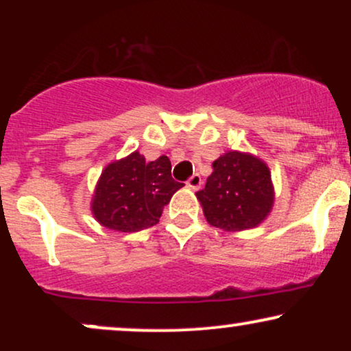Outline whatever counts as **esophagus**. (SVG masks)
I'll use <instances>...</instances> for the list:
<instances>
[{
    "label": "esophagus",
    "instance_id": "1",
    "mask_svg": "<svg viewBox=\"0 0 351 351\" xmlns=\"http://www.w3.org/2000/svg\"><path fill=\"white\" fill-rule=\"evenodd\" d=\"M201 183H203V181H201V176L199 175H193L191 178H188L186 186L191 188V189H198L201 186Z\"/></svg>",
    "mask_w": 351,
    "mask_h": 351
}]
</instances>
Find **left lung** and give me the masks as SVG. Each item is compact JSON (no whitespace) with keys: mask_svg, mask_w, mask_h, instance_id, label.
<instances>
[{"mask_svg":"<svg viewBox=\"0 0 351 351\" xmlns=\"http://www.w3.org/2000/svg\"><path fill=\"white\" fill-rule=\"evenodd\" d=\"M208 223L224 231L256 228L271 213L274 189L265 163L239 152L213 162L206 184L196 193Z\"/></svg>","mask_w":351,"mask_h":351,"instance_id":"obj_1","label":"left lung"}]
</instances>
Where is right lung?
Returning a JSON list of instances; mask_svg holds the SVG:
<instances>
[{"label": "right lung", "mask_w": 351, "mask_h": 351, "mask_svg": "<svg viewBox=\"0 0 351 351\" xmlns=\"http://www.w3.org/2000/svg\"><path fill=\"white\" fill-rule=\"evenodd\" d=\"M181 186L183 183L173 180L168 156L145 162L135 152L102 171L92 211L99 223L108 229L142 231L158 223L163 208Z\"/></svg>", "instance_id": "right-lung-1"}]
</instances>
